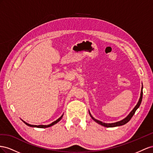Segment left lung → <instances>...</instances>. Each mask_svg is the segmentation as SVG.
Wrapping results in <instances>:
<instances>
[{
  "label": "left lung",
  "instance_id": "obj_1",
  "mask_svg": "<svg viewBox=\"0 0 153 153\" xmlns=\"http://www.w3.org/2000/svg\"><path fill=\"white\" fill-rule=\"evenodd\" d=\"M142 88H143V86L142 87V90H141V94H140V97L139 99V101L137 103V104L136 105V106H135L133 110L131 111V113H129V114L126 117L125 119H124L123 120H122L120 121H119V122H117V123H111V124H107V123H102V122L100 121V120H98L97 119H94V118L91 116V113L89 112V114L91 116V119H92L95 122H96V123L99 124L101 126H104V127H107V128H113V127H117V126H123V125H124L126 124L127 123H128V122L131 120V119L132 117L133 116V115L134 114L135 111H137V109L139 108L140 105L141 104V102H142V95H143V91H142Z\"/></svg>",
  "mask_w": 153,
  "mask_h": 153
}]
</instances>
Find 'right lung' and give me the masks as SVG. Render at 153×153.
<instances>
[{
  "mask_svg": "<svg viewBox=\"0 0 153 153\" xmlns=\"http://www.w3.org/2000/svg\"><path fill=\"white\" fill-rule=\"evenodd\" d=\"M63 117V115L61 116L58 119H57L56 120V121H54V122H53V123H51V124H49V125H39V126H36V125H31V124H28V123H25V122H24V121H23L24 123L26 124V125H27V126H30V127H36V128H48V127H51V126H53V125H54V124H56V123H58V122L62 119V118Z\"/></svg>",
  "mask_w": 153,
  "mask_h": 153,
  "instance_id": "1",
  "label": "right lung"
}]
</instances>
